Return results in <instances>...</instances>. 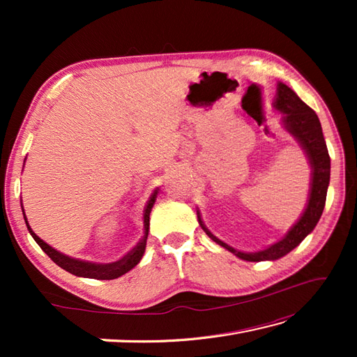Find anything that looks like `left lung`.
I'll use <instances>...</instances> for the list:
<instances>
[{
  "label": "left lung",
  "mask_w": 357,
  "mask_h": 357,
  "mask_svg": "<svg viewBox=\"0 0 357 357\" xmlns=\"http://www.w3.org/2000/svg\"><path fill=\"white\" fill-rule=\"evenodd\" d=\"M273 107L282 113V119H280L282 127L299 142V146L307 155L310 169H312L308 199L304 208V213H302L298 221L293 224L291 229L287 231L282 239L268 245L267 248L259 250V252L245 253L239 252V250L230 247L229 244H225L224 241L216 238L215 234L204 225L198 211L199 225L202 227V230L208 234V238L211 241H215L218 245L229 250L234 256H238L239 259H244L248 262L276 261L279 257L290 253L293 248L298 247L301 242L314 230L316 224L319 222L330 184V156L327 144H325L324 139L319 118H317L314 110L310 109L290 87L284 84V82H278Z\"/></svg>",
  "instance_id": "obj_1"
}]
</instances>
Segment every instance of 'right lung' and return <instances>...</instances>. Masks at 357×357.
Returning <instances> with one entry per match:
<instances>
[{
	"label": "right lung",
	"instance_id": "right-lung-1",
	"mask_svg": "<svg viewBox=\"0 0 357 357\" xmlns=\"http://www.w3.org/2000/svg\"><path fill=\"white\" fill-rule=\"evenodd\" d=\"M156 196H158V188L153 193H151L147 206H146V208H144V236H142V239L138 242V244H136V247L132 250V252H128L124 257H121L119 261L110 262V264H98V262L82 261V259H77V257L67 256L61 252H58V250L50 247L47 242H44L40 236H36V233L30 229L26 215H24V221H26L29 233L32 234V238L35 239L36 244L40 245L43 252L47 255L56 265H59V267L64 268L66 271L72 273V275H75V276H79V278L110 280V279H116L119 276L126 275L127 271H130L133 267H136V265H138L139 261L142 259L144 252H146L147 236H149V229H150V211L155 206ZM21 207H22V204H21Z\"/></svg>",
	"mask_w": 357,
	"mask_h": 357
}]
</instances>
